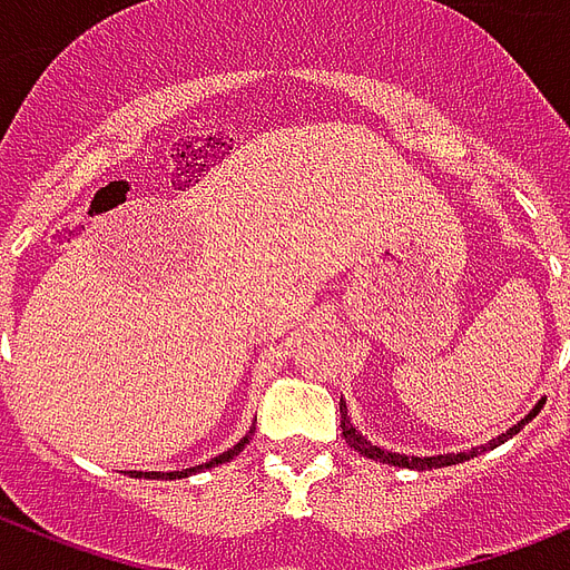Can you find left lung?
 I'll return each mask as SVG.
<instances>
[{"label":"left lung","instance_id":"1","mask_svg":"<svg viewBox=\"0 0 570 570\" xmlns=\"http://www.w3.org/2000/svg\"><path fill=\"white\" fill-rule=\"evenodd\" d=\"M541 407H544V399H541L539 405L532 407L530 414H527V420H521L518 425H512L509 432L500 434L497 441L485 443V446H476V450H470V452H450V455H432V459H414V455H399V452H384L379 450V446H373V443L366 441V438H361V434L352 429V420H348L346 414V405L340 402V429H343V438H346L348 446H355L361 455H366V459H373V461H384V464H393V468H407V470H432V468H450V464H459V461H468L473 459V455H479V452H485L488 446L494 450V446H500L503 441H509L512 434H518L523 429V425L530 423L532 416L539 414Z\"/></svg>","mask_w":570,"mask_h":570}]
</instances>
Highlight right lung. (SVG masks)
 Returning <instances> with one entry per match:
<instances>
[{"label":"right lung","instance_id":"right-lung-1","mask_svg":"<svg viewBox=\"0 0 570 570\" xmlns=\"http://www.w3.org/2000/svg\"><path fill=\"white\" fill-rule=\"evenodd\" d=\"M250 434H254V432H250ZM245 443H248V438H242V441L236 443V446H233V450L222 452V455H215L213 461H206V464H197V468H189V470H174V473H145V476H147V479H183V476H189V473H197V470L215 468V464H224V461H230L233 455H239L242 446H245ZM136 476H141V473H136Z\"/></svg>","mask_w":570,"mask_h":570}]
</instances>
